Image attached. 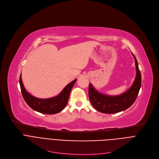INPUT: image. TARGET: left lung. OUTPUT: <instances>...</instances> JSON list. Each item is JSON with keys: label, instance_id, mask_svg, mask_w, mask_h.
Segmentation results:
<instances>
[{"label": "left lung", "instance_id": "left-lung-1", "mask_svg": "<svg viewBox=\"0 0 159 159\" xmlns=\"http://www.w3.org/2000/svg\"><path fill=\"white\" fill-rule=\"evenodd\" d=\"M135 61L136 76L132 87L126 92L119 96H107L96 90L91 83L89 84V96L91 104L98 111L105 114H115L131 107L138 96L141 87V74L138 63L132 53Z\"/></svg>", "mask_w": 159, "mask_h": 159}]
</instances>
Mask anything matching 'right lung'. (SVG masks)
<instances>
[{"label": "right lung", "instance_id": "add662e5", "mask_svg": "<svg viewBox=\"0 0 159 159\" xmlns=\"http://www.w3.org/2000/svg\"><path fill=\"white\" fill-rule=\"evenodd\" d=\"M76 81V80H74L69 83L57 96L48 99H40L33 96L27 92L23 85L21 74L19 80L21 92L26 103L34 110L45 114H57L65 107L69 99L70 90Z\"/></svg>", "mask_w": 159, "mask_h": 159}]
</instances>
